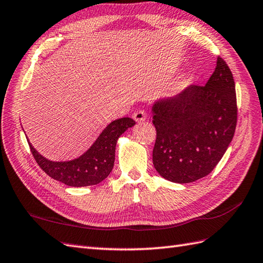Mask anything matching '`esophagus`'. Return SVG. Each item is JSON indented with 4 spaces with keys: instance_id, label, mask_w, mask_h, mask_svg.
Listing matches in <instances>:
<instances>
[{
    "instance_id": "34e87169",
    "label": "esophagus",
    "mask_w": 263,
    "mask_h": 263,
    "mask_svg": "<svg viewBox=\"0 0 263 263\" xmlns=\"http://www.w3.org/2000/svg\"><path fill=\"white\" fill-rule=\"evenodd\" d=\"M133 119L136 120V122H142L146 119V113L143 109H137V111L133 113Z\"/></svg>"
}]
</instances>
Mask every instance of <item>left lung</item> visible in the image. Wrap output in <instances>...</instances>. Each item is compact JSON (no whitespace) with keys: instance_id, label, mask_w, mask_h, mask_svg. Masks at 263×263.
I'll use <instances>...</instances> for the list:
<instances>
[{"instance_id":"left-lung-1","label":"left lung","mask_w":263,"mask_h":263,"mask_svg":"<svg viewBox=\"0 0 263 263\" xmlns=\"http://www.w3.org/2000/svg\"><path fill=\"white\" fill-rule=\"evenodd\" d=\"M152 112L157 131L152 161L159 175L179 184L207 176L235 132V83L228 64L218 57L206 85H193L175 99L158 102Z\"/></svg>"}]
</instances>
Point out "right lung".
I'll return each mask as SVG.
<instances>
[{
    "mask_svg": "<svg viewBox=\"0 0 263 263\" xmlns=\"http://www.w3.org/2000/svg\"><path fill=\"white\" fill-rule=\"evenodd\" d=\"M136 124L130 118H122L109 123L88 151L75 160L53 162L39 155L30 144L31 154L39 167L51 178L72 187L97 185L112 172L118 138Z\"/></svg>",
    "mask_w": 263,
    "mask_h": 263,
    "instance_id": "right-lung-1",
    "label": "right lung"
}]
</instances>
